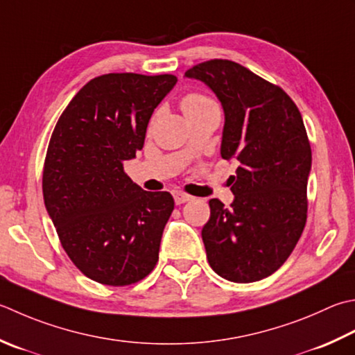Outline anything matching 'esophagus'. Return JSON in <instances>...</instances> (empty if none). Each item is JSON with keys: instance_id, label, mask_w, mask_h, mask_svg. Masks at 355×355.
<instances>
[{"instance_id": "1", "label": "esophagus", "mask_w": 355, "mask_h": 355, "mask_svg": "<svg viewBox=\"0 0 355 355\" xmlns=\"http://www.w3.org/2000/svg\"><path fill=\"white\" fill-rule=\"evenodd\" d=\"M173 200H175L177 205H183V203H186V201H191L192 197L189 196V193H184L182 191H175L173 192Z\"/></svg>"}]
</instances>
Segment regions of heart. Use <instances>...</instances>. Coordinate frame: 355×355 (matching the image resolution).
Segmentation results:
<instances>
[{"instance_id": "b5f03b06", "label": "heart", "mask_w": 355, "mask_h": 355, "mask_svg": "<svg viewBox=\"0 0 355 355\" xmlns=\"http://www.w3.org/2000/svg\"><path fill=\"white\" fill-rule=\"evenodd\" d=\"M211 104H215L211 98H207V96L201 95V94H187L183 96L182 103H180V106H182L183 114H191L193 110H198L201 107H206V106H211Z\"/></svg>"}]
</instances>
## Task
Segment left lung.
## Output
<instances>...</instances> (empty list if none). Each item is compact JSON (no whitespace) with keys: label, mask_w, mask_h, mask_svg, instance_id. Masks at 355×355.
<instances>
[{"label":"left lung","mask_w":355,"mask_h":355,"mask_svg":"<svg viewBox=\"0 0 355 355\" xmlns=\"http://www.w3.org/2000/svg\"><path fill=\"white\" fill-rule=\"evenodd\" d=\"M187 78L217 95L225 112L221 157L239 159L234 201L209 200L211 218L201 229L207 261L220 277L251 283L274 274L306 225L311 146L295 103L239 62H200Z\"/></svg>","instance_id":"left-lung-1"}]
</instances>
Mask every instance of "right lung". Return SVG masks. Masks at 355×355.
I'll list each match as a JSON object with an SVG mask.
<instances>
[{
  "label": "right lung",
  "instance_id": "obj_1",
  "mask_svg": "<svg viewBox=\"0 0 355 355\" xmlns=\"http://www.w3.org/2000/svg\"><path fill=\"white\" fill-rule=\"evenodd\" d=\"M175 83L168 73L96 76L67 104L52 132L44 205L61 246L90 280L126 286L157 265L173 198L143 191L123 163L143 149L152 112Z\"/></svg>",
  "mask_w": 355,
  "mask_h": 355
}]
</instances>
